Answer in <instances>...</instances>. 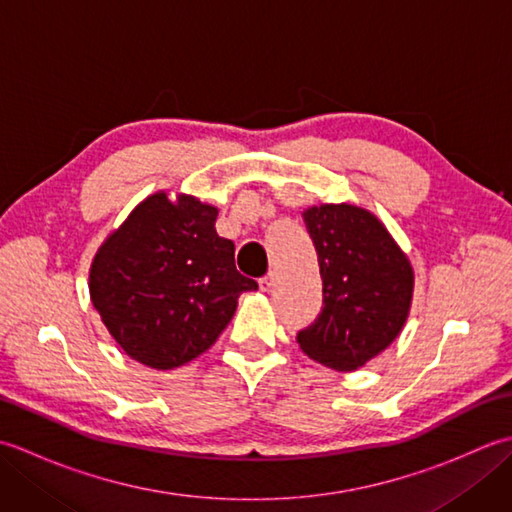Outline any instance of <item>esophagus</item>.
<instances>
[{"mask_svg": "<svg viewBox=\"0 0 512 512\" xmlns=\"http://www.w3.org/2000/svg\"><path fill=\"white\" fill-rule=\"evenodd\" d=\"M273 286H275V273H268L266 277L259 279V288H262L264 292H268Z\"/></svg>", "mask_w": 512, "mask_h": 512, "instance_id": "1", "label": "esophagus"}]
</instances>
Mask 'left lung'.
<instances>
[{"label":"left lung","instance_id":"obj_1","mask_svg":"<svg viewBox=\"0 0 512 512\" xmlns=\"http://www.w3.org/2000/svg\"><path fill=\"white\" fill-rule=\"evenodd\" d=\"M303 222L319 255L323 308L297 343L314 361L352 372L400 334L413 270L387 228L361 206H310Z\"/></svg>","mask_w":512,"mask_h":512}]
</instances>
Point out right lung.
<instances>
[{"label": "right lung", "mask_w": 512, "mask_h": 512, "mask_svg": "<svg viewBox=\"0 0 512 512\" xmlns=\"http://www.w3.org/2000/svg\"><path fill=\"white\" fill-rule=\"evenodd\" d=\"M217 209L193 195H149L105 239L90 268V297L127 356L173 369L209 350L237 297L257 281L235 268V244L215 231Z\"/></svg>", "instance_id": "1"}]
</instances>
